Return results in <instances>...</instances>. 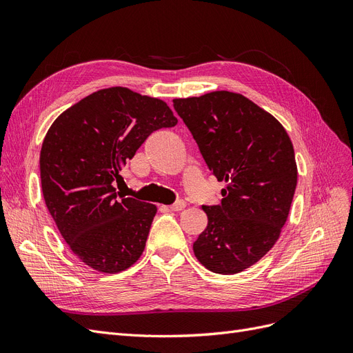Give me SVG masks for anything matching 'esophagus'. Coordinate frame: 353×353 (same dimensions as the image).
<instances>
[{
  "instance_id": "obj_1",
  "label": "esophagus",
  "mask_w": 353,
  "mask_h": 353,
  "mask_svg": "<svg viewBox=\"0 0 353 353\" xmlns=\"http://www.w3.org/2000/svg\"><path fill=\"white\" fill-rule=\"evenodd\" d=\"M185 206H187V203L184 200H178V201L174 203V205H170L169 209L174 210V212H179V210H183Z\"/></svg>"
}]
</instances>
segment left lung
Wrapping results in <instances>:
<instances>
[{
	"label": "left lung",
	"mask_w": 353,
	"mask_h": 353,
	"mask_svg": "<svg viewBox=\"0 0 353 353\" xmlns=\"http://www.w3.org/2000/svg\"><path fill=\"white\" fill-rule=\"evenodd\" d=\"M174 109L212 174L227 183L221 205L203 206L208 227L193 244L196 258L212 272H241L272 249L290 212L297 184L290 137L237 92L175 99Z\"/></svg>",
	"instance_id": "obj_1"
}]
</instances>
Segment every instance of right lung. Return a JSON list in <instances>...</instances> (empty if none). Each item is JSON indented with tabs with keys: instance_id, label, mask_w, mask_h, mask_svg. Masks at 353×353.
<instances>
[{
	"instance_id": "obj_1",
	"label": "right lung",
	"mask_w": 353,
	"mask_h": 353,
	"mask_svg": "<svg viewBox=\"0 0 353 353\" xmlns=\"http://www.w3.org/2000/svg\"><path fill=\"white\" fill-rule=\"evenodd\" d=\"M176 122L165 101L113 87L50 126L39 156L42 194L61 237L90 268L116 274L140 259L157 208L121 196L114 181L148 135Z\"/></svg>"
}]
</instances>
